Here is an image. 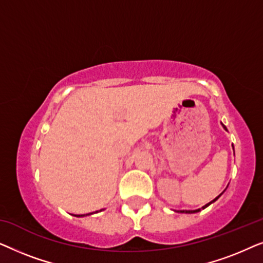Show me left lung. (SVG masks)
Instances as JSON below:
<instances>
[{"label": "left lung", "instance_id": "obj_1", "mask_svg": "<svg viewBox=\"0 0 263 263\" xmlns=\"http://www.w3.org/2000/svg\"><path fill=\"white\" fill-rule=\"evenodd\" d=\"M222 124V123H221ZM222 127H224V129H225V130H228V129H226V127H225V125L224 124H222ZM222 194V193H221ZM221 194H220V195H219V196H217V197H215V199L213 200V201H211V202L210 203H207V204H204V206L202 207V210H204V208H206V207H208V206H210V204L211 203H213L214 202V201H217L218 199H219V197H220L221 196ZM201 211V208H199V210H195V211H178V212H181V213H197V212H200Z\"/></svg>", "mask_w": 263, "mask_h": 263}]
</instances>
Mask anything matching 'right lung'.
Instances as JSON below:
<instances>
[{"mask_svg":"<svg viewBox=\"0 0 263 263\" xmlns=\"http://www.w3.org/2000/svg\"><path fill=\"white\" fill-rule=\"evenodd\" d=\"M89 214H92V213H88V214H86V215H89ZM75 217H85V214H77V215H75Z\"/></svg>","mask_w":263,"mask_h":263,"instance_id":"obj_1","label":"right lung"}]
</instances>
